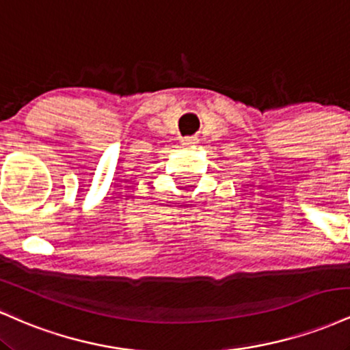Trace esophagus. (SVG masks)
<instances>
[{"label":"esophagus","instance_id":"34e87169","mask_svg":"<svg viewBox=\"0 0 350 350\" xmlns=\"http://www.w3.org/2000/svg\"><path fill=\"white\" fill-rule=\"evenodd\" d=\"M184 144V146H192V144H198L199 139L198 136H186V138H183V142H180Z\"/></svg>","mask_w":350,"mask_h":350}]
</instances>
